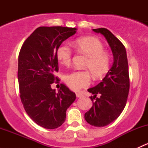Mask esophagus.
Returning <instances> with one entry per match:
<instances>
[{
  "instance_id": "1",
  "label": "esophagus",
  "mask_w": 148,
  "mask_h": 148,
  "mask_svg": "<svg viewBox=\"0 0 148 148\" xmlns=\"http://www.w3.org/2000/svg\"><path fill=\"white\" fill-rule=\"evenodd\" d=\"M76 96H77L78 98H79V97H82L84 95L82 93H77L76 94Z\"/></svg>"
}]
</instances>
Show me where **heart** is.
<instances>
[{
  "label": "heart",
  "mask_w": 148,
  "mask_h": 148,
  "mask_svg": "<svg viewBox=\"0 0 148 148\" xmlns=\"http://www.w3.org/2000/svg\"><path fill=\"white\" fill-rule=\"evenodd\" d=\"M76 48L88 57L85 66L89 69L95 77H100L108 71L111 58L104 51V46L99 39L94 37H84L74 41ZM56 58L62 64L69 66L71 62V50L68 46L62 44L58 46ZM65 82L72 90H79L86 87L91 82L87 71H74L65 76Z\"/></svg>",
  "instance_id": "heart-1"
}]
</instances>
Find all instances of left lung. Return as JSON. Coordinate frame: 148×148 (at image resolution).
Returning a JSON list of instances; mask_svg holds the SVG:
<instances>
[{
    "instance_id": "8db88e82",
    "label": "left lung",
    "mask_w": 148,
    "mask_h": 148,
    "mask_svg": "<svg viewBox=\"0 0 148 148\" xmlns=\"http://www.w3.org/2000/svg\"><path fill=\"white\" fill-rule=\"evenodd\" d=\"M92 31L104 36L111 48L114 62L102 82L88 89L93 95L90 99L95 102L84 118L92 126L104 127L115 120L126 105L130 89L127 57L125 46L111 31L104 28Z\"/></svg>"
}]
</instances>
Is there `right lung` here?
I'll return each instance as SVG.
<instances>
[{
    "instance_id": "obj_1",
    "label": "right lung",
    "mask_w": 148,
    "mask_h": 148,
    "mask_svg": "<svg viewBox=\"0 0 148 148\" xmlns=\"http://www.w3.org/2000/svg\"><path fill=\"white\" fill-rule=\"evenodd\" d=\"M77 28L62 26L37 28L25 41L18 56L20 97L25 110L37 125L55 129L64 122L66 112L76 99L75 93L64 84L51 88L59 70L58 46L74 35Z\"/></svg>"
}]
</instances>
